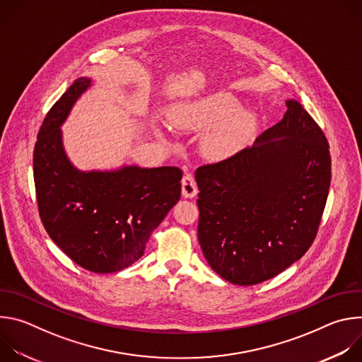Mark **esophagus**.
I'll list each match as a JSON object with an SVG mask.
<instances>
[{
    "label": "esophagus",
    "mask_w": 362,
    "mask_h": 362,
    "mask_svg": "<svg viewBox=\"0 0 362 362\" xmlns=\"http://www.w3.org/2000/svg\"><path fill=\"white\" fill-rule=\"evenodd\" d=\"M182 194L185 197H194L197 194V185L190 173H186L182 179Z\"/></svg>",
    "instance_id": "1"
}]
</instances>
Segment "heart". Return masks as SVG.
Listing matches in <instances>:
<instances>
[{"label": "heart", "instance_id": "b5f03b06", "mask_svg": "<svg viewBox=\"0 0 362 362\" xmlns=\"http://www.w3.org/2000/svg\"><path fill=\"white\" fill-rule=\"evenodd\" d=\"M242 103L232 93H214L186 101L176 107L172 123L180 129H208L203 143L206 150L216 158H228L246 143L255 129V117L240 112Z\"/></svg>", "mask_w": 362, "mask_h": 362}]
</instances>
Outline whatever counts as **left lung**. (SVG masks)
Instances as JSON below:
<instances>
[{"label": "left lung", "mask_w": 362, "mask_h": 362, "mask_svg": "<svg viewBox=\"0 0 362 362\" xmlns=\"http://www.w3.org/2000/svg\"><path fill=\"white\" fill-rule=\"evenodd\" d=\"M286 107L250 147L196 170L202 252L235 285L261 284L300 259L325 209L328 140L300 103Z\"/></svg>", "instance_id": "left-lung-1"}]
</instances>
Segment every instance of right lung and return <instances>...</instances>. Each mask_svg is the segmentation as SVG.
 <instances>
[{"label":"right lung","instance_id":"1","mask_svg":"<svg viewBox=\"0 0 362 362\" xmlns=\"http://www.w3.org/2000/svg\"><path fill=\"white\" fill-rule=\"evenodd\" d=\"M90 86V78H77L47 113L34 147V183L48 236L78 267L113 274L143 256L151 232L180 199L182 170L76 169L63 148L60 126Z\"/></svg>","mask_w":362,"mask_h":362}]
</instances>
